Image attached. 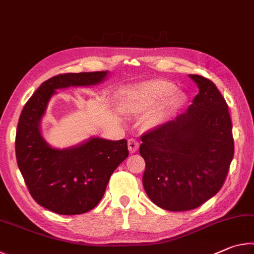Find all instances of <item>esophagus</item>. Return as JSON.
I'll list each match as a JSON object with an SVG mask.
<instances>
[{"label": "esophagus", "mask_w": 254, "mask_h": 254, "mask_svg": "<svg viewBox=\"0 0 254 254\" xmlns=\"http://www.w3.org/2000/svg\"><path fill=\"white\" fill-rule=\"evenodd\" d=\"M139 142H137V140L135 139H128L127 141V147H128V151L131 153H134L137 151V149H139Z\"/></svg>", "instance_id": "obj_1"}]
</instances>
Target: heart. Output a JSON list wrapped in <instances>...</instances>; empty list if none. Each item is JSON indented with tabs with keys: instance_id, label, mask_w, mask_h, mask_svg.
Masks as SVG:
<instances>
[{
	"instance_id": "obj_1",
	"label": "heart",
	"mask_w": 254,
	"mask_h": 254,
	"mask_svg": "<svg viewBox=\"0 0 254 254\" xmlns=\"http://www.w3.org/2000/svg\"><path fill=\"white\" fill-rule=\"evenodd\" d=\"M186 101V94L165 79H150L128 85L120 93V102L127 114L137 117L155 109L147 119V126L152 128L165 124Z\"/></svg>"
}]
</instances>
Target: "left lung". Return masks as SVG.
<instances>
[{
    "mask_svg": "<svg viewBox=\"0 0 254 254\" xmlns=\"http://www.w3.org/2000/svg\"><path fill=\"white\" fill-rule=\"evenodd\" d=\"M199 92L185 113L141 136L144 190L171 212L198 207L224 184L234 154L229 107L216 86L189 75Z\"/></svg>",
    "mask_w": 254,
    "mask_h": 254,
    "instance_id": "left-lung-1",
    "label": "left lung"
}]
</instances>
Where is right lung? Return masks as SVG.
<instances>
[{
    "label": "right lung",
    "instance_id": "obj_1",
    "mask_svg": "<svg viewBox=\"0 0 254 254\" xmlns=\"http://www.w3.org/2000/svg\"><path fill=\"white\" fill-rule=\"evenodd\" d=\"M109 71L69 72L40 85L21 112L15 135L19 169L33 199L60 215L83 214L104 195L111 175L128 156L126 139L92 136L69 148H54L45 140L40 124L57 89L95 86Z\"/></svg>",
    "mask_w": 254,
    "mask_h": 254
}]
</instances>
